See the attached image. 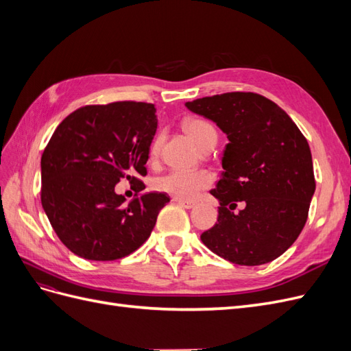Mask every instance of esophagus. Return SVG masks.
<instances>
[{
	"label": "esophagus",
	"instance_id": "esophagus-1",
	"mask_svg": "<svg viewBox=\"0 0 351 351\" xmlns=\"http://www.w3.org/2000/svg\"><path fill=\"white\" fill-rule=\"evenodd\" d=\"M177 204L180 205V206H183V208H186V209H192V208H195V205H196V202L195 200H189V199H174Z\"/></svg>",
	"mask_w": 351,
	"mask_h": 351
}]
</instances>
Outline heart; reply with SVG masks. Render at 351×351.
Listing matches in <instances>:
<instances>
[{
    "label": "heart",
    "mask_w": 351,
    "mask_h": 351,
    "mask_svg": "<svg viewBox=\"0 0 351 351\" xmlns=\"http://www.w3.org/2000/svg\"><path fill=\"white\" fill-rule=\"evenodd\" d=\"M183 129L192 142L200 151L217 142V132L208 121L200 119H187L183 124ZM161 149V139H158L151 146V158L155 159ZM214 183V177L205 169L199 171H169L161 177L155 178V190L174 199H193L202 190L208 189Z\"/></svg>",
    "instance_id": "obj_1"
}]
</instances>
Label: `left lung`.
<instances>
[{"instance_id": "1", "label": "left lung", "mask_w": 351, "mask_h": 351, "mask_svg": "<svg viewBox=\"0 0 351 351\" xmlns=\"http://www.w3.org/2000/svg\"><path fill=\"white\" fill-rule=\"evenodd\" d=\"M227 134L224 173L210 195L217 224L200 240L237 265L268 263L302 232L315 193L309 143L282 108L253 92H228L186 102ZM239 201L245 205L232 212Z\"/></svg>"}]
</instances>
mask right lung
Returning a JSON list of instances; mask_svg holds the SVG:
<instances>
[{
	"instance_id": "obj_1",
	"label": "right lung",
	"mask_w": 351,
	"mask_h": 351,
	"mask_svg": "<svg viewBox=\"0 0 351 351\" xmlns=\"http://www.w3.org/2000/svg\"><path fill=\"white\" fill-rule=\"evenodd\" d=\"M154 104L120 101L86 105L60 123L40 158V202L64 246L88 261H115L151 236L169 197L146 193L124 204L115 193L129 180L145 184L146 161L156 132Z\"/></svg>"
}]
</instances>
